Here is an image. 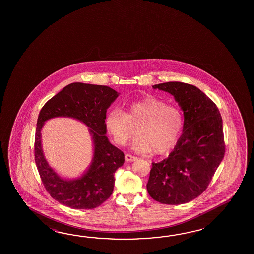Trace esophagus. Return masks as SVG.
<instances>
[{"mask_svg": "<svg viewBox=\"0 0 254 254\" xmlns=\"http://www.w3.org/2000/svg\"><path fill=\"white\" fill-rule=\"evenodd\" d=\"M137 160V157L133 156L129 153H126L125 154V161L126 162H135Z\"/></svg>", "mask_w": 254, "mask_h": 254, "instance_id": "1", "label": "esophagus"}]
</instances>
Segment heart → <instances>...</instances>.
<instances>
[{
  "mask_svg": "<svg viewBox=\"0 0 254 254\" xmlns=\"http://www.w3.org/2000/svg\"><path fill=\"white\" fill-rule=\"evenodd\" d=\"M105 126L120 145L132 139L137 128L139 136L132 149L140 153L153 151L162 154L176 145L184 128V117L177 107L151 96L129 103L125 113L112 110L106 115Z\"/></svg>",
  "mask_w": 254,
  "mask_h": 254,
  "instance_id": "b5f03b06",
  "label": "heart"
}]
</instances>
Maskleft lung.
I'll list each match as a JSON object with an SVG mask.
<instances>
[{"label":"left lung","mask_w":254,"mask_h":254,"mask_svg":"<svg viewBox=\"0 0 254 254\" xmlns=\"http://www.w3.org/2000/svg\"><path fill=\"white\" fill-rule=\"evenodd\" d=\"M152 88L173 95L184 112V132L168 158L152 162L147 190L163 204H183L207 189L224 157L222 119L215 103L194 85L169 81Z\"/></svg>","instance_id":"left-lung-1"}]
</instances>
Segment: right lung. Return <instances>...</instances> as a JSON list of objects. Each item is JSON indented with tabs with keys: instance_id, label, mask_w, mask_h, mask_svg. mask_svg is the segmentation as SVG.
I'll return each mask as SVG.
<instances>
[{
	"instance_id": "obj_1",
	"label": "right lung",
	"mask_w": 254,
	"mask_h": 254,
	"mask_svg": "<svg viewBox=\"0 0 254 254\" xmlns=\"http://www.w3.org/2000/svg\"><path fill=\"white\" fill-rule=\"evenodd\" d=\"M118 96L119 93L108 86L73 82L50 99L41 110L34 141L35 162L45 189L61 204L91 210L113 193L114 173L123 166L125 154L105 135V118L107 109ZM55 117L73 118L90 128L94 157L89 169L79 179H62L43 155L40 130L46 120Z\"/></svg>"
}]
</instances>
